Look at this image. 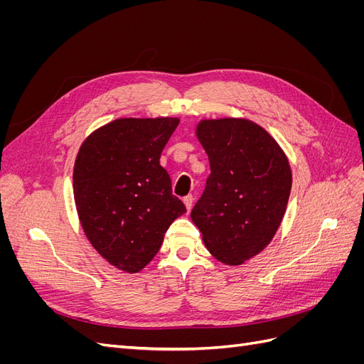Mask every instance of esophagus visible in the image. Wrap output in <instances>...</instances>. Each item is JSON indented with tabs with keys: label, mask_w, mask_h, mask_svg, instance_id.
Here are the masks:
<instances>
[{
	"label": "esophagus",
	"mask_w": 364,
	"mask_h": 364,
	"mask_svg": "<svg viewBox=\"0 0 364 364\" xmlns=\"http://www.w3.org/2000/svg\"><path fill=\"white\" fill-rule=\"evenodd\" d=\"M193 196H186V197H183V205H185V208H186V211H191V206H193Z\"/></svg>",
	"instance_id": "1"
}]
</instances>
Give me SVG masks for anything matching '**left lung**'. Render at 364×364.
Segmentation results:
<instances>
[{
    "instance_id": "obj_1",
    "label": "left lung",
    "mask_w": 364,
    "mask_h": 364,
    "mask_svg": "<svg viewBox=\"0 0 364 364\" xmlns=\"http://www.w3.org/2000/svg\"><path fill=\"white\" fill-rule=\"evenodd\" d=\"M196 136L211 174L191 220L217 261L240 266L266 249L281 226L291 190L287 155L247 118H203Z\"/></svg>"
}]
</instances>
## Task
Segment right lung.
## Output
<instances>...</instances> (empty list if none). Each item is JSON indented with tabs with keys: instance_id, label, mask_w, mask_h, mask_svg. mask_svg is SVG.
I'll use <instances>...</instances> for the list:
<instances>
[{
	"instance_id": "add662e5",
	"label": "right lung",
	"mask_w": 364,
	"mask_h": 364,
	"mask_svg": "<svg viewBox=\"0 0 364 364\" xmlns=\"http://www.w3.org/2000/svg\"><path fill=\"white\" fill-rule=\"evenodd\" d=\"M178 124L176 117L118 118L87 135L75 156L73 191L83 232L121 272L144 269L186 213L159 164Z\"/></svg>"
}]
</instances>
